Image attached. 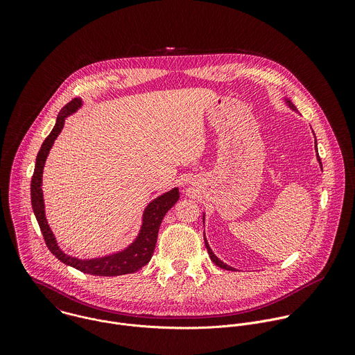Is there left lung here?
Listing matches in <instances>:
<instances>
[{"label":"left lung","mask_w":355,"mask_h":355,"mask_svg":"<svg viewBox=\"0 0 355 355\" xmlns=\"http://www.w3.org/2000/svg\"><path fill=\"white\" fill-rule=\"evenodd\" d=\"M286 101V104L289 105V108L291 110H293V111H296V107L291 103V101L289 99H285ZM316 151H318V148H316ZM318 160H319V163H320V159H319V155H318ZM322 164V163H320ZM204 240H205V245H207V250H208V252H209V257H211V260L218 266V267H220V268H223V270H229V271H233L234 268L233 267H230V266H227V264H225L223 261H220L215 254H214V252H212V250H211V247H209V244H208V241H207V239H205V234H204Z\"/></svg>","instance_id":"8db88e82"}]
</instances>
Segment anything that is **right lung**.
Wrapping results in <instances>:
<instances>
[{"label":"right lung","mask_w":355,"mask_h":355,"mask_svg":"<svg viewBox=\"0 0 355 355\" xmlns=\"http://www.w3.org/2000/svg\"><path fill=\"white\" fill-rule=\"evenodd\" d=\"M81 107V99L74 98L69 104L63 107V110L58 115L56 125L50 135L44 139L35 164V171L31 181V202L33 214L36 216V220L39 223L40 232L43 234L44 243L47 248L52 251V254L56 256L62 263L77 268L81 272L91 274V275H99V277H116L123 274H132L140 270L143 266H146L151 256L157 243V234L162 225L163 218L166 214L175 205V202L180 198L178 188H174L164 195L156 198L153 202H150L143 214V225L140 229L139 236L136 240L123 251L115 252V254L105 256L101 259H92V260H78L74 257H70L59 248L56 239L50 230L46 218H44V204H43V195H42V173L44 167L46 157L49 155L50 148H52L56 137L62 132L64 126V119L70 114L76 112Z\"/></svg>","instance_id":"1"}]
</instances>
